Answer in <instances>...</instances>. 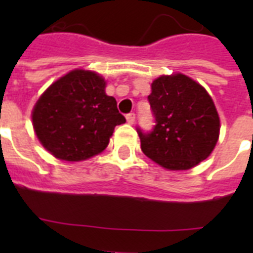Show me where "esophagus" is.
Wrapping results in <instances>:
<instances>
[{
    "mask_svg": "<svg viewBox=\"0 0 253 253\" xmlns=\"http://www.w3.org/2000/svg\"><path fill=\"white\" fill-rule=\"evenodd\" d=\"M126 119H127V122L130 123V125H134V122H135V114H134V113H130V114H127Z\"/></svg>",
    "mask_w": 253,
    "mask_h": 253,
    "instance_id": "34e87169",
    "label": "esophagus"
}]
</instances>
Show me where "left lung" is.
Wrapping results in <instances>:
<instances>
[{
  "label": "left lung",
  "instance_id": "8db88e82",
  "mask_svg": "<svg viewBox=\"0 0 253 253\" xmlns=\"http://www.w3.org/2000/svg\"><path fill=\"white\" fill-rule=\"evenodd\" d=\"M148 95L155 125L138 128L143 154L169 170H186L211 154L219 138V115L202 85L182 73L160 76Z\"/></svg>",
  "mask_w": 253,
  "mask_h": 253
}]
</instances>
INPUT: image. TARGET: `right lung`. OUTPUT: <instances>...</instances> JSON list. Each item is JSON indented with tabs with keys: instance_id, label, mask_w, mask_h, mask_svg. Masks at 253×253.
I'll return each instance as SVG.
<instances>
[{
	"instance_id": "1",
	"label": "right lung",
	"mask_w": 253,
	"mask_h": 253,
	"mask_svg": "<svg viewBox=\"0 0 253 253\" xmlns=\"http://www.w3.org/2000/svg\"><path fill=\"white\" fill-rule=\"evenodd\" d=\"M105 86L102 76L75 69L41 95L34 106L33 126L49 154L65 162H81L106 148L115 126L126 119Z\"/></svg>"
}]
</instances>
